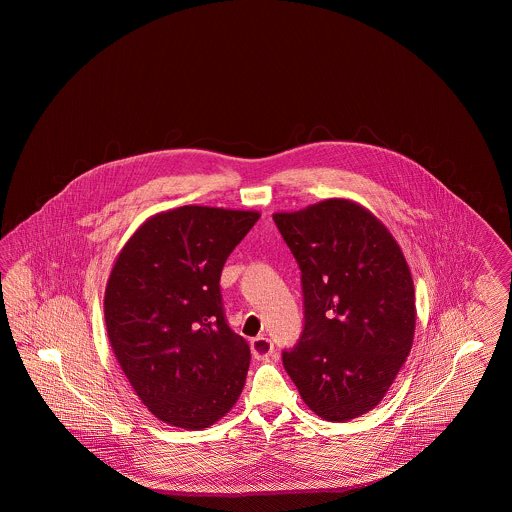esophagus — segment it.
<instances>
[{"mask_svg": "<svg viewBox=\"0 0 512 512\" xmlns=\"http://www.w3.org/2000/svg\"><path fill=\"white\" fill-rule=\"evenodd\" d=\"M249 345H251V353L255 359H265L274 351V343L268 340L267 336H257L249 341Z\"/></svg>", "mask_w": 512, "mask_h": 512, "instance_id": "esophagus-1", "label": "esophagus"}]
</instances>
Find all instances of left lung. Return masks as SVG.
<instances>
[{"label": "left lung", "instance_id": "obj_1", "mask_svg": "<svg viewBox=\"0 0 512 512\" xmlns=\"http://www.w3.org/2000/svg\"><path fill=\"white\" fill-rule=\"evenodd\" d=\"M274 222L301 270L305 324L284 368L320 418L374 409L413 347L414 286L388 228L349 199H326Z\"/></svg>", "mask_w": 512, "mask_h": 512}]
</instances>
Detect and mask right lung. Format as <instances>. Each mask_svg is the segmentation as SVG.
I'll list each match as a JSON object with an SVG mask.
<instances>
[{"label": "right lung", "mask_w": 512, "mask_h": 512, "mask_svg": "<svg viewBox=\"0 0 512 512\" xmlns=\"http://www.w3.org/2000/svg\"><path fill=\"white\" fill-rule=\"evenodd\" d=\"M255 211L184 205L146 220L105 290V324L128 382L159 420L201 430L244 390L247 341L226 322L220 272Z\"/></svg>", "instance_id": "add662e5"}]
</instances>
